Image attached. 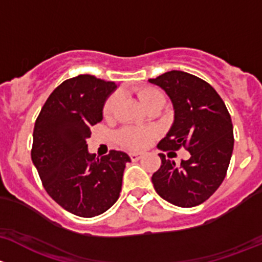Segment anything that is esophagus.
Here are the masks:
<instances>
[{"label":"esophagus","instance_id":"esophagus-1","mask_svg":"<svg viewBox=\"0 0 262 262\" xmlns=\"http://www.w3.org/2000/svg\"><path fill=\"white\" fill-rule=\"evenodd\" d=\"M130 158H131L132 161H137V160H140V159L142 158V155H141V154H139V152H131Z\"/></svg>","mask_w":262,"mask_h":262}]
</instances>
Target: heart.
I'll return each mask as SVG.
<instances>
[{
    "label": "heart",
    "mask_w": 262,
    "mask_h": 262,
    "mask_svg": "<svg viewBox=\"0 0 262 262\" xmlns=\"http://www.w3.org/2000/svg\"><path fill=\"white\" fill-rule=\"evenodd\" d=\"M137 97L140 102L147 110L155 106L165 104V96L160 90L155 87H145L137 91ZM118 104V97L116 94L110 97L103 106V117L106 120H111L116 113ZM158 136V131L155 128H137V127H125L117 135V139L122 146L131 150L145 149L149 146L155 137Z\"/></svg>",
    "instance_id": "b5f03b06"
}]
</instances>
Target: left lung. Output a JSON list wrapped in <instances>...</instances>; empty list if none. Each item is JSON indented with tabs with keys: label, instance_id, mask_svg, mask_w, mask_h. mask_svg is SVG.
Wrapping results in <instances>:
<instances>
[{
	"label": "left lung",
	"instance_id": "left-lung-1",
	"mask_svg": "<svg viewBox=\"0 0 262 262\" xmlns=\"http://www.w3.org/2000/svg\"><path fill=\"white\" fill-rule=\"evenodd\" d=\"M149 82L163 88L174 107V123L158 149L172 154L184 147L190 152L180 164L159 154L161 165L151 178L154 188L174 206H199L227 174L234 142L230 113L214 88L189 73L166 72Z\"/></svg>",
	"mask_w": 262,
	"mask_h": 262
}]
</instances>
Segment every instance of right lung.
<instances>
[{
    "instance_id": "right-lung-1",
    "label": "right lung",
    "mask_w": 262,
    "mask_h": 262,
    "mask_svg": "<svg viewBox=\"0 0 262 262\" xmlns=\"http://www.w3.org/2000/svg\"><path fill=\"white\" fill-rule=\"evenodd\" d=\"M117 88L94 75L67 79L53 91L36 118L31 159L42 185L66 211L91 218L110 209L120 196L130 156L111 150L88 152L91 127L102 121V108Z\"/></svg>"
}]
</instances>
